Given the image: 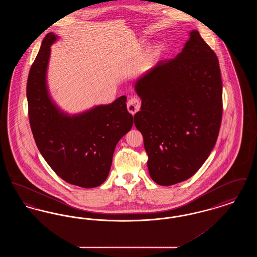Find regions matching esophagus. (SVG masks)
<instances>
[{"label": "esophagus", "mask_w": 257, "mask_h": 257, "mask_svg": "<svg viewBox=\"0 0 257 257\" xmlns=\"http://www.w3.org/2000/svg\"><path fill=\"white\" fill-rule=\"evenodd\" d=\"M141 109V101L137 98H131L129 99V101L127 102V110L132 113L135 114L136 112H138Z\"/></svg>", "instance_id": "1"}]
</instances>
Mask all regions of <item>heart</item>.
Listing matches in <instances>:
<instances>
[{"instance_id": "1", "label": "heart", "mask_w": 257, "mask_h": 257, "mask_svg": "<svg viewBox=\"0 0 257 257\" xmlns=\"http://www.w3.org/2000/svg\"><path fill=\"white\" fill-rule=\"evenodd\" d=\"M160 52H161V46H160V45L155 46V47L152 49V54H153V55H158Z\"/></svg>"}]
</instances>
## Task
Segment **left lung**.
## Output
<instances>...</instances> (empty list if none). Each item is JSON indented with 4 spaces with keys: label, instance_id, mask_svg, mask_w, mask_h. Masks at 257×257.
Listing matches in <instances>:
<instances>
[{
    "label": "left lung",
    "instance_id": "1",
    "mask_svg": "<svg viewBox=\"0 0 257 257\" xmlns=\"http://www.w3.org/2000/svg\"><path fill=\"white\" fill-rule=\"evenodd\" d=\"M142 98L135 126L143 134L152 180L171 186L200 169L215 147L222 116L219 60L197 31L174 59L136 83Z\"/></svg>",
    "mask_w": 257,
    "mask_h": 257
}]
</instances>
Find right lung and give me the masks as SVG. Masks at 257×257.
Segmentation results:
<instances>
[{
    "mask_svg": "<svg viewBox=\"0 0 257 257\" xmlns=\"http://www.w3.org/2000/svg\"><path fill=\"white\" fill-rule=\"evenodd\" d=\"M57 39L44 37L27 82L28 113L37 147L52 170L67 183L93 188L108 177L118 141L133 126L126 96L82 114L68 116L50 100L46 69L50 46Z\"/></svg>",
    "mask_w": 257,
    "mask_h": 257,
    "instance_id": "add662e5",
    "label": "right lung"
}]
</instances>
